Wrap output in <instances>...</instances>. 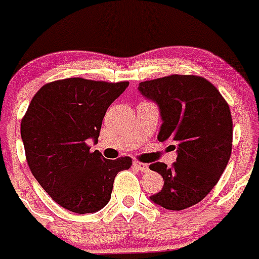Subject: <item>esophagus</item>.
<instances>
[{"mask_svg": "<svg viewBox=\"0 0 259 259\" xmlns=\"http://www.w3.org/2000/svg\"><path fill=\"white\" fill-rule=\"evenodd\" d=\"M134 166L136 167L137 170L143 171V172H145V171L149 170V164L144 163V162H140V161H135L134 162Z\"/></svg>", "mask_w": 259, "mask_h": 259, "instance_id": "obj_1", "label": "esophagus"}]
</instances>
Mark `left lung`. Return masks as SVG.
Instances as JSON below:
<instances>
[{
  "label": "left lung",
  "mask_w": 259,
  "mask_h": 259,
  "mask_svg": "<svg viewBox=\"0 0 259 259\" xmlns=\"http://www.w3.org/2000/svg\"><path fill=\"white\" fill-rule=\"evenodd\" d=\"M141 95L155 101L162 123L158 140L178 145L176 162L149 166L164 180L150 200L167 210H184L211 192L232 150V116L227 101L209 80L196 75H168L141 81ZM175 149V145H171Z\"/></svg>",
  "instance_id": "1"
}]
</instances>
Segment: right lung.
I'll list each match as a JSON object with an SVG mask.
<instances>
[{"mask_svg":"<svg viewBox=\"0 0 259 259\" xmlns=\"http://www.w3.org/2000/svg\"><path fill=\"white\" fill-rule=\"evenodd\" d=\"M128 84L56 80L38 89L23 116L20 135L29 170L50 197L70 211L102 209L116 174L132 166V158L105 159L88 145L89 139L98 140L107 107Z\"/></svg>","mask_w":259,"mask_h":259,"instance_id":"1","label":"right lung"}]
</instances>
